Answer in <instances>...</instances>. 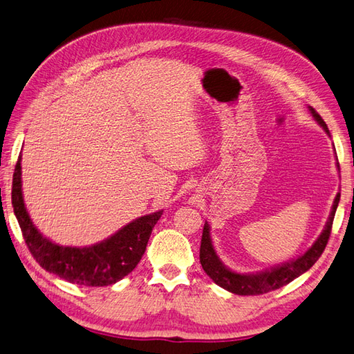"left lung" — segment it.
Listing matches in <instances>:
<instances>
[{
    "label": "left lung",
    "mask_w": 354,
    "mask_h": 354,
    "mask_svg": "<svg viewBox=\"0 0 354 354\" xmlns=\"http://www.w3.org/2000/svg\"><path fill=\"white\" fill-rule=\"evenodd\" d=\"M309 111H311L315 122L324 129L327 135L330 136L329 129H327V124L324 123V120L320 117V114H318V112L311 106H309ZM338 168H339V163H338ZM339 198H341V192H338L335 196L329 219H327L322 234L317 237L313 246L309 248L305 254L299 255L297 258H292V260L287 263H282L274 267H270V269L255 272V273L234 272L228 269V267L221 261V258L218 257L216 251H214V246L212 242L210 225L209 222H205L204 230H203V237H201V248H200V263L203 266L204 272L209 274L212 281L214 283H218L219 287L225 288L230 292H234V295H239V296L264 295V292H269L287 286V283H290L292 279L299 278L301 273H305L306 270L311 269L318 258L322 257L324 248L327 245V240L330 237L332 222L335 218L336 207H338V203H339Z\"/></svg>",
    "instance_id": "left-lung-1"
}]
</instances>
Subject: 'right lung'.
Listing matches in <instances>:
<instances>
[{
	"instance_id": "obj_1",
	"label": "right lung",
	"mask_w": 354,
	"mask_h": 354,
	"mask_svg": "<svg viewBox=\"0 0 354 354\" xmlns=\"http://www.w3.org/2000/svg\"><path fill=\"white\" fill-rule=\"evenodd\" d=\"M22 158L16 163L12 204L31 255L49 273L84 287H105L131 273L147 248L151 231L163 210L138 218L115 234L91 246L76 248L54 243L34 225L22 195Z\"/></svg>"
}]
</instances>
